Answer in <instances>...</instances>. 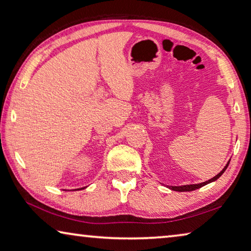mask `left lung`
Returning <instances> with one entry per match:
<instances>
[{
	"label": "left lung",
	"instance_id": "obj_1",
	"mask_svg": "<svg viewBox=\"0 0 251 251\" xmlns=\"http://www.w3.org/2000/svg\"><path fill=\"white\" fill-rule=\"evenodd\" d=\"M228 165H229V161H228V164L226 165V167H225V168L223 169V171L218 174V175H216L215 177H212L211 179L207 180V181H205V182H201V184H197V185H186V186H178V187H169V188L173 189V190H176V192H193V190H195V189L201 188V187L205 186V185H207V184H209V182H211V181H215L216 179H218V178L223 175L224 172L226 171L227 167H228Z\"/></svg>",
	"mask_w": 251,
	"mask_h": 251
}]
</instances>
